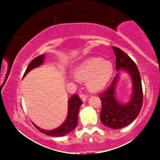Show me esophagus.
Here are the masks:
<instances>
[{
    "label": "esophagus",
    "instance_id": "1",
    "mask_svg": "<svg viewBox=\"0 0 160 160\" xmlns=\"http://www.w3.org/2000/svg\"><path fill=\"white\" fill-rule=\"evenodd\" d=\"M80 98H81V100L82 101V102H85V101L86 100V98H87V97H86V95H84V94H80Z\"/></svg>",
    "mask_w": 160,
    "mask_h": 160
}]
</instances>
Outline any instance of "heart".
<instances>
[{
    "mask_svg": "<svg viewBox=\"0 0 160 160\" xmlns=\"http://www.w3.org/2000/svg\"><path fill=\"white\" fill-rule=\"evenodd\" d=\"M113 73V63L100 57L86 58L73 69L74 78L86 80V86L92 91H99L105 87Z\"/></svg>",
    "mask_w": 160,
    "mask_h": 160,
    "instance_id": "obj_1",
    "label": "heart"
}]
</instances>
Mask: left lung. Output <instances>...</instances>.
I'll list each match as a JSON object with an SVG mask.
<instances>
[{
	"instance_id": "1",
	"label": "left lung",
	"mask_w": 160,
	"mask_h": 160,
	"mask_svg": "<svg viewBox=\"0 0 160 160\" xmlns=\"http://www.w3.org/2000/svg\"><path fill=\"white\" fill-rule=\"evenodd\" d=\"M116 56V70L119 71L106 91L99 95L102 108L100 120L104 126L119 129L131 124L140 113L143 103V92L140 73L131 58L118 47H113ZM121 71L130 75L133 84L131 98L122 103L115 98V88Z\"/></svg>"
}]
</instances>
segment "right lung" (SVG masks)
<instances>
[{
  "label": "right lung",
  "instance_id": "1",
  "mask_svg": "<svg viewBox=\"0 0 160 160\" xmlns=\"http://www.w3.org/2000/svg\"><path fill=\"white\" fill-rule=\"evenodd\" d=\"M44 60L45 55H41V56H39L36 57L35 58H34V59L31 62V63L29 64V65L28 66L26 71H25V74H24L23 78L29 72V71H31L34 68H36L40 67V65H43V62H44ZM82 104V102L81 101V99L79 98V95L74 94L73 96H71V98L68 99V111L67 118H66L65 122H64L61 126H58V128H55V129H42V128L38 127V126H36L34 123L33 124H34V126H35L40 132H41L42 133L45 134V135H47L56 137L64 136V135H68L70 132L73 131V130L76 128V126H78V113Z\"/></svg>",
  "mask_w": 160,
  "mask_h": 160
}]
</instances>
